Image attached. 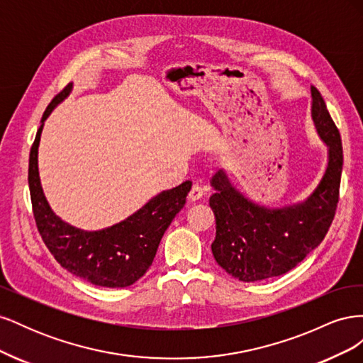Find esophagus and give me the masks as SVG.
Returning a JSON list of instances; mask_svg holds the SVG:
<instances>
[{
    "label": "esophagus",
    "instance_id": "obj_1",
    "mask_svg": "<svg viewBox=\"0 0 363 363\" xmlns=\"http://www.w3.org/2000/svg\"><path fill=\"white\" fill-rule=\"evenodd\" d=\"M204 195V188L201 184H199V183H195L192 188H191V191H189V199L192 200V201H196V200H200L201 196Z\"/></svg>",
    "mask_w": 363,
    "mask_h": 363
}]
</instances>
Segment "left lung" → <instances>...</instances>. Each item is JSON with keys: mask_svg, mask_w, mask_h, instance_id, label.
<instances>
[{"mask_svg": "<svg viewBox=\"0 0 363 363\" xmlns=\"http://www.w3.org/2000/svg\"><path fill=\"white\" fill-rule=\"evenodd\" d=\"M312 119L327 145V167L306 200L267 207L250 200L230 182L224 169L211 180L208 200L216 221L212 242L218 265L240 281H259L286 274L313 251L328 232L339 200L342 142L320 91L311 87Z\"/></svg>", "mask_w": 363, "mask_h": 363, "instance_id": "1", "label": "left lung"}]
</instances>
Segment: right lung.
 I'll use <instances>...</instances> for the list:
<instances>
[{
  "label": "right lung",
  "instance_id": "add662e5",
  "mask_svg": "<svg viewBox=\"0 0 363 363\" xmlns=\"http://www.w3.org/2000/svg\"><path fill=\"white\" fill-rule=\"evenodd\" d=\"M72 91V83L52 98L43 112L28 162V186L36 225L43 242L60 265L84 281L104 288H127L138 281L155 260L160 239L184 203L192 182L152 196L124 221L101 230L77 228L52 212L43 194L38 150L45 119Z\"/></svg>",
  "mask_w": 363,
  "mask_h": 363
}]
</instances>
